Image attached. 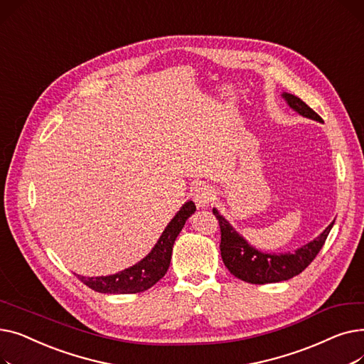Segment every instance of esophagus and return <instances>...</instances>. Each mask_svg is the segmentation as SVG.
I'll return each mask as SVG.
<instances>
[{
	"mask_svg": "<svg viewBox=\"0 0 364 364\" xmlns=\"http://www.w3.org/2000/svg\"><path fill=\"white\" fill-rule=\"evenodd\" d=\"M215 198V193L211 186L208 184H199L196 188H195V195H193V199L196 202L198 206L200 208H205L208 206L209 203H211Z\"/></svg>",
	"mask_w": 364,
	"mask_h": 364,
	"instance_id": "34e87169",
	"label": "esophagus"
}]
</instances>
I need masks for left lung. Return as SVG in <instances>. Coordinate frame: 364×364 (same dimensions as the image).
<instances>
[{
    "label": "left lung",
    "instance_id": "left-lung-1",
    "mask_svg": "<svg viewBox=\"0 0 364 364\" xmlns=\"http://www.w3.org/2000/svg\"><path fill=\"white\" fill-rule=\"evenodd\" d=\"M282 95L289 107L302 114V117L323 122L318 114L309 105H305L299 97H296V95L289 92H283ZM213 213L218 220L221 230L220 251L224 265L235 277L254 284L289 280L304 272L320 252L335 223L332 221L320 236L298 247L295 252L265 254L247 243L235 230L233 225L223 215H220L215 208L213 209Z\"/></svg>",
    "mask_w": 364,
    "mask_h": 364
}]
</instances>
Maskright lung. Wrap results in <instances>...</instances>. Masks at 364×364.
<instances>
[{
	"label": "right lung",
	"instance_id": "1",
	"mask_svg": "<svg viewBox=\"0 0 364 364\" xmlns=\"http://www.w3.org/2000/svg\"><path fill=\"white\" fill-rule=\"evenodd\" d=\"M195 211V203L192 200L186 202L176 217L165 227L164 233L156 245L153 246V250L129 269L110 276L85 277L76 274V277L92 291L102 294H137L147 291L165 276L171 262L172 246H174L177 236L183 230L187 218Z\"/></svg>",
	"mask_w": 364,
	"mask_h": 364
}]
</instances>
